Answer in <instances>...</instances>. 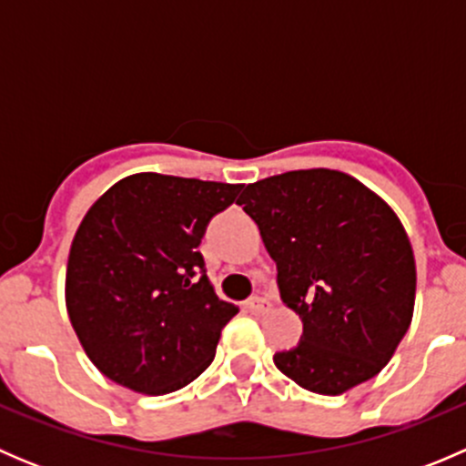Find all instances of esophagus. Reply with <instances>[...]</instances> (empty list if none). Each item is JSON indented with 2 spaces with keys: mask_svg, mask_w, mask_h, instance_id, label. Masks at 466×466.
<instances>
[{
  "mask_svg": "<svg viewBox=\"0 0 466 466\" xmlns=\"http://www.w3.org/2000/svg\"><path fill=\"white\" fill-rule=\"evenodd\" d=\"M246 311L252 316H266L270 311V302H266L263 298H252L246 302Z\"/></svg>",
  "mask_w": 466,
  "mask_h": 466,
  "instance_id": "34e87169",
  "label": "esophagus"
}]
</instances>
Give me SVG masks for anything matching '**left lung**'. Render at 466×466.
Masks as SVG:
<instances>
[{
  "instance_id": "1",
  "label": "left lung",
  "mask_w": 466,
  "mask_h": 466,
  "mask_svg": "<svg viewBox=\"0 0 466 466\" xmlns=\"http://www.w3.org/2000/svg\"><path fill=\"white\" fill-rule=\"evenodd\" d=\"M277 263L281 299L304 322L275 365L316 394L347 392L377 377L410 327L417 270L392 207L333 168L252 182L241 198Z\"/></svg>"
}]
</instances>
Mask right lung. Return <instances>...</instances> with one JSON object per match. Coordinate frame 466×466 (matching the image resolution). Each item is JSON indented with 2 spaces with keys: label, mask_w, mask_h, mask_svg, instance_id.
<instances>
[{
  "label": "right lung",
  "mask_w": 466,
  "mask_h": 466,
  "mask_svg": "<svg viewBox=\"0 0 466 466\" xmlns=\"http://www.w3.org/2000/svg\"><path fill=\"white\" fill-rule=\"evenodd\" d=\"M241 189L135 173L89 207L69 248L65 304L103 377L159 397L209 368L238 307L216 295L198 246Z\"/></svg>",
  "instance_id": "right-lung-1"
}]
</instances>
